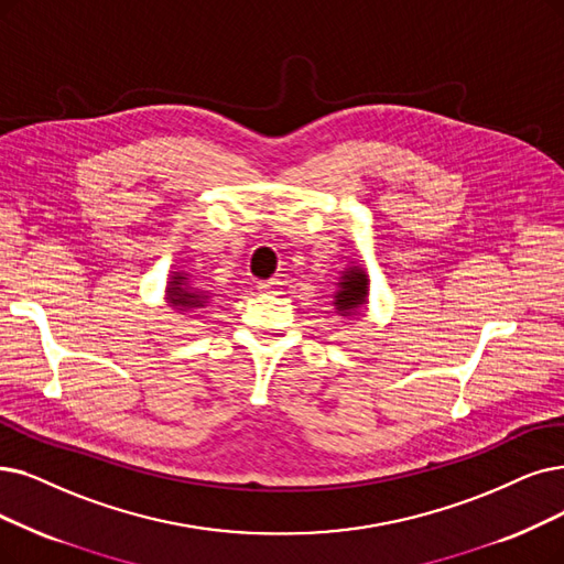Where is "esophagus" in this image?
Segmentation results:
<instances>
[{
    "label": "esophagus",
    "mask_w": 564,
    "mask_h": 564,
    "mask_svg": "<svg viewBox=\"0 0 564 564\" xmlns=\"http://www.w3.org/2000/svg\"><path fill=\"white\" fill-rule=\"evenodd\" d=\"M282 289H284L282 280H263V282H259L261 294H282Z\"/></svg>",
    "instance_id": "obj_1"
}]
</instances>
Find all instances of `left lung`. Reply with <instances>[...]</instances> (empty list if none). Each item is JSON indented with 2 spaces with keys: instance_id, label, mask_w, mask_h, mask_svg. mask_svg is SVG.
Returning <instances> with one entry per match:
<instances>
[{
  "instance_id": "obj_1",
  "label": "left lung",
  "mask_w": 564,
  "mask_h": 564,
  "mask_svg": "<svg viewBox=\"0 0 564 564\" xmlns=\"http://www.w3.org/2000/svg\"><path fill=\"white\" fill-rule=\"evenodd\" d=\"M368 296V278L364 270L351 268L349 273L343 275L340 282V291L335 294V305L340 312H351L354 307H358L360 303H366Z\"/></svg>"
}]
</instances>
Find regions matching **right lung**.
<instances>
[{
  "label": "right lung",
  "mask_w": 564,
  "mask_h": 564,
  "mask_svg": "<svg viewBox=\"0 0 564 564\" xmlns=\"http://www.w3.org/2000/svg\"><path fill=\"white\" fill-rule=\"evenodd\" d=\"M196 286H189L187 284V278L183 273L173 275V282H171V299H173V305H180V307H200L206 303V291H194Z\"/></svg>",
  "instance_id": "obj_1"
}]
</instances>
